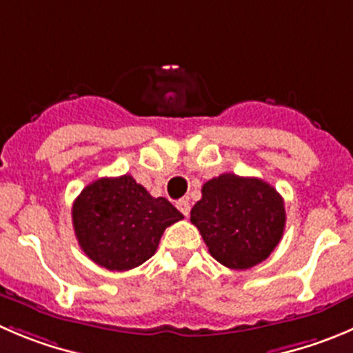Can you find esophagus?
I'll list each match as a JSON object with an SVG mask.
<instances>
[{
	"label": "esophagus",
	"mask_w": 353,
	"mask_h": 353,
	"mask_svg": "<svg viewBox=\"0 0 353 353\" xmlns=\"http://www.w3.org/2000/svg\"><path fill=\"white\" fill-rule=\"evenodd\" d=\"M176 208H179V210L182 211V213L185 214V216H189V213H190V203H189V199H180L179 203H176Z\"/></svg>",
	"instance_id": "34e87169"
}]
</instances>
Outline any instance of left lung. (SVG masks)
Instances as JSON below:
<instances>
[{
  "mask_svg": "<svg viewBox=\"0 0 353 353\" xmlns=\"http://www.w3.org/2000/svg\"><path fill=\"white\" fill-rule=\"evenodd\" d=\"M190 221L199 229L211 256L246 270L270 256L286 225L281 194L260 179L223 173L203 185Z\"/></svg>",
  "mask_w": 353,
  "mask_h": 353,
  "instance_id": "1",
  "label": "left lung"
}]
</instances>
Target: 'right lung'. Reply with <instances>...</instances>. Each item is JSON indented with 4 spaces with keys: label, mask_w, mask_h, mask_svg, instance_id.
I'll return each instance as SVG.
<instances>
[{
    "label": "right lung",
    "mask_w": 353,
    "mask_h": 353,
    "mask_svg": "<svg viewBox=\"0 0 353 353\" xmlns=\"http://www.w3.org/2000/svg\"><path fill=\"white\" fill-rule=\"evenodd\" d=\"M164 197H152L132 174L99 179L72 204V225L81 250L107 270H130L149 260L164 229L182 220Z\"/></svg>",
    "instance_id": "add662e5"
}]
</instances>
